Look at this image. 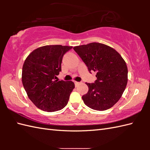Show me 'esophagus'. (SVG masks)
<instances>
[{"instance_id": "esophagus-1", "label": "esophagus", "mask_w": 150, "mask_h": 150, "mask_svg": "<svg viewBox=\"0 0 150 150\" xmlns=\"http://www.w3.org/2000/svg\"><path fill=\"white\" fill-rule=\"evenodd\" d=\"M74 83H75V86H77L79 84V82H77V81H74Z\"/></svg>"}]
</instances>
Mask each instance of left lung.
<instances>
[{
  "label": "left lung",
  "instance_id": "left-lung-1",
  "mask_svg": "<svg viewBox=\"0 0 150 150\" xmlns=\"http://www.w3.org/2000/svg\"><path fill=\"white\" fill-rule=\"evenodd\" d=\"M88 67L97 73L94 83H86L88 91L82 97L91 109L104 111L115 104L122 97L128 82L126 62L115 50L106 44L92 42L73 47Z\"/></svg>",
  "mask_w": 150,
  "mask_h": 150
}]
</instances>
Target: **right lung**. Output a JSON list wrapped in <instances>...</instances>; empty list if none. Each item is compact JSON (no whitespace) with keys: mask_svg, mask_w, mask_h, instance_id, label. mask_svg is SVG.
I'll return each mask as SVG.
<instances>
[{"mask_svg":"<svg viewBox=\"0 0 150 150\" xmlns=\"http://www.w3.org/2000/svg\"><path fill=\"white\" fill-rule=\"evenodd\" d=\"M72 46H44L33 50L22 67V82L31 102L48 112L63 109L75 88L72 81H58L64 55Z\"/></svg>","mask_w":150,"mask_h":150,"instance_id":"right-lung-1","label":"right lung"}]
</instances>
